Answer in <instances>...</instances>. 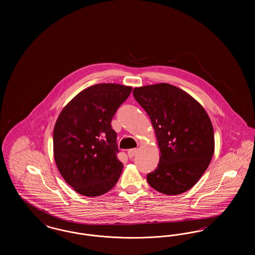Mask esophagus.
<instances>
[{"label": "esophagus", "mask_w": 255, "mask_h": 255, "mask_svg": "<svg viewBox=\"0 0 255 255\" xmlns=\"http://www.w3.org/2000/svg\"><path fill=\"white\" fill-rule=\"evenodd\" d=\"M135 154H136V149H131L128 151V156L130 158H133L135 156Z\"/></svg>", "instance_id": "1"}]
</instances>
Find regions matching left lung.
Returning a JSON list of instances; mask_svg holds the SVG:
<instances>
[{
    "label": "left lung",
    "instance_id": "8db88e82",
    "mask_svg": "<svg viewBox=\"0 0 255 255\" xmlns=\"http://www.w3.org/2000/svg\"><path fill=\"white\" fill-rule=\"evenodd\" d=\"M149 116L160 151L147 182L165 195L189 190L203 176L214 153V131L203 106L182 89L167 83L133 90Z\"/></svg>",
    "mask_w": 255,
    "mask_h": 255
}]
</instances>
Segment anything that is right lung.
I'll use <instances>...</instances> for the list:
<instances>
[{
  "label": "right lung",
  "instance_id": "1",
  "mask_svg": "<svg viewBox=\"0 0 255 255\" xmlns=\"http://www.w3.org/2000/svg\"><path fill=\"white\" fill-rule=\"evenodd\" d=\"M132 87L91 86L65 106L53 130V154L61 176L79 194L96 197L111 190L123 164L111 122Z\"/></svg>",
  "mask_w": 255,
  "mask_h": 255
}]
</instances>
